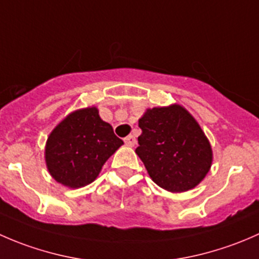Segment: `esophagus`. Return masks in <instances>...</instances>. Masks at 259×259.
<instances>
[{
  "label": "esophagus",
  "mask_w": 259,
  "mask_h": 259,
  "mask_svg": "<svg viewBox=\"0 0 259 259\" xmlns=\"http://www.w3.org/2000/svg\"><path fill=\"white\" fill-rule=\"evenodd\" d=\"M124 142H125V144H126L127 146H134L135 143H137V140H135L134 135H129V137L125 138Z\"/></svg>",
  "instance_id": "34e87169"
}]
</instances>
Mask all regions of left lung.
Instances as JSON below:
<instances>
[{
  "label": "left lung",
  "mask_w": 259,
  "mask_h": 259,
  "mask_svg": "<svg viewBox=\"0 0 259 259\" xmlns=\"http://www.w3.org/2000/svg\"><path fill=\"white\" fill-rule=\"evenodd\" d=\"M135 149L155 184L171 193L197 187L209 171V140L187 109L174 104L148 109L139 119Z\"/></svg>",
  "instance_id": "1"
}]
</instances>
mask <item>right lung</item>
<instances>
[{
  "mask_svg": "<svg viewBox=\"0 0 259 259\" xmlns=\"http://www.w3.org/2000/svg\"><path fill=\"white\" fill-rule=\"evenodd\" d=\"M122 144L95 106L80 109L67 115L49 135L46 166L57 183L76 189L98 178L105 161Z\"/></svg>",
  "mask_w": 259,
  "mask_h": 259,
  "instance_id": "right-lung-1",
  "label": "right lung"
}]
</instances>
